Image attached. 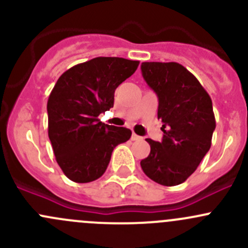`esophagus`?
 Returning a JSON list of instances; mask_svg holds the SVG:
<instances>
[{
  "mask_svg": "<svg viewBox=\"0 0 248 248\" xmlns=\"http://www.w3.org/2000/svg\"><path fill=\"white\" fill-rule=\"evenodd\" d=\"M131 139H132V140H140V139H141V137L137 136V134H136V133H133V134H132Z\"/></svg>",
  "mask_w": 248,
  "mask_h": 248,
  "instance_id": "1",
  "label": "esophagus"
}]
</instances>
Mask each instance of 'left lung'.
Masks as SVG:
<instances>
[{
  "label": "left lung",
  "instance_id": "obj_1",
  "mask_svg": "<svg viewBox=\"0 0 248 248\" xmlns=\"http://www.w3.org/2000/svg\"><path fill=\"white\" fill-rule=\"evenodd\" d=\"M145 81L158 97L162 141L146 139L142 171L163 186L186 181L211 146L216 128L212 101L196 77L176 62H142Z\"/></svg>",
  "mask_w": 248,
  "mask_h": 248
}]
</instances>
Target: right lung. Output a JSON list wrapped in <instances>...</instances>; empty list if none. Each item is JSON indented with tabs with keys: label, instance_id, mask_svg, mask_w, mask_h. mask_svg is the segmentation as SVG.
Segmentation results:
<instances>
[{
	"label": "right lung",
	"instance_id": "1",
	"mask_svg": "<svg viewBox=\"0 0 248 248\" xmlns=\"http://www.w3.org/2000/svg\"><path fill=\"white\" fill-rule=\"evenodd\" d=\"M139 61L96 57L64 72L47 99V134L56 162L72 181L86 184L107 170L112 150L131 138V129L99 121L114 107L116 87Z\"/></svg>",
	"mask_w": 248,
	"mask_h": 248
}]
</instances>
